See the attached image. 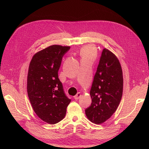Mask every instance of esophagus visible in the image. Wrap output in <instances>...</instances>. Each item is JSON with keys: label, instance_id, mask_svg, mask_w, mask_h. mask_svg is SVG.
<instances>
[{"label": "esophagus", "instance_id": "1", "mask_svg": "<svg viewBox=\"0 0 149 149\" xmlns=\"http://www.w3.org/2000/svg\"><path fill=\"white\" fill-rule=\"evenodd\" d=\"M81 93H78L77 94V95L74 96V98H75V100H78V99H79V98L81 97Z\"/></svg>", "mask_w": 149, "mask_h": 149}]
</instances>
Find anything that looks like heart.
Wrapping results in <instances>:
<instances>
[{
  "mask_svg": "<svg viewBox=\"0 0 149 149\" xmlns=\"http://www.w3.org/2000/svg\"><path fill=\"white\" fill-rule=\"evenodd\" d=\"M81 58L89 59L92 61L96 56L97 51L95 48L91 45H87L82 48L80 51Z\"/></svg>",
  "mask_w": 149,
  "mask_h": 149,
  "instance_id": "obj_1",
  "label": "heart"
}]
</instances>
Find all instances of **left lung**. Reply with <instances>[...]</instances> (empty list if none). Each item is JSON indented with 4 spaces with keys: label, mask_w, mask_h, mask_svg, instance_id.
I'll use <instances>...</instances> for the list:
<instances>
[{
    "label": "left lung",
    "mask_w": 149,
    "mask_h": 149,
    "mask_svg": "<svg viewBox=\"0 0 149 149\" xmlns=\"http://www.w3.org/2000/svg\"><path fill=\"white\" fill-rule=\"evenodd\" d=\"M123 90V77L120 61L114 54L104 48L90 90L91 104L86 110L88 119L96 124L109 119L119 105Z\"/></svg>",
    "instance_id": "1"
}]
</instances>
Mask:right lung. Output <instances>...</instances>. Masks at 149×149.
Segmentation results:
<instances>
[{
  "instance_id": "add662e5",
  "label": "right lung",
  "mask_w": 149,
  "mask_h": 149,
  "mask_svg": "<svg viewBox=\"0 0 149 149\" xmlns=\"http://www.w3.org/2000/svg\"><path fill=\"white\" fill-rule=\"evenodd\" d=\"M69 46L53 45L36 52L29 63L27 92L32 109L39 118L54 124L65 117L71 102L63 90L58 72Z\"/></svg>"
}]
</instances>
